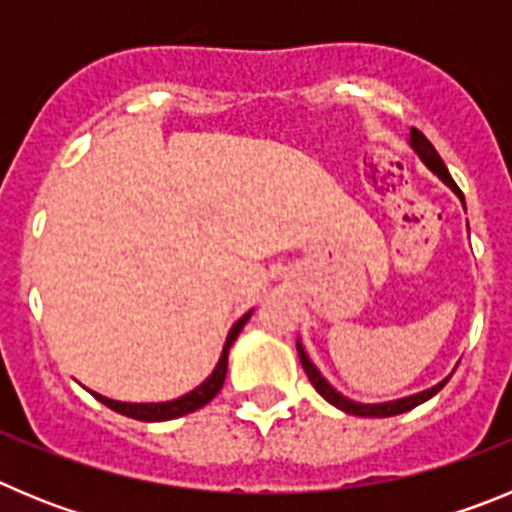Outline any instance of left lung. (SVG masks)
<instances>
[{
	"label": "left lung",
	"instance_id": "obj_1",
	"mask_svg": "<svg viewBox=\"0 0 512 512\" xmlns=\"http://www.w3.org/2000/svg\"><path fill=\"white\" fill-rule=\"evenodd\" d=\"M410 146L418 151V156L423 158V164L428 166L431 171H436L438 176H441L443 182L449 184L451 189H454L456 194L461 197V202H464V194H461V189L456 187V182L451 179L449 169H446V164L441 161V156H438V151L433 148V143L428 138H425L423 133H420L418 128L410 130ZM297 354H300V361H302V369H305L307 379L312 382V387L318 390V395H323L325 400L330 402V405H336L338 410H343V413H351V415H361V418H390V415H400V413H408V410L418 408L420 402L431 400L433 395H436L438 390H441L443 384L449 382V379H443V382H438L436 387H431V390L425 392H418V395H410V397H402V400H395V402H379V405H361V402H354L348 400V397H343L341 392H336L333 387H330L328 382L323 379V374L315 369V364H312L310 359H307L305 348H302V343H297Z\"/></svg>",
	"mask_w": 512,
	"mask_h": 512
}]
</instances>
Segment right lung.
I'll return each mask as SVG.
<instances>
[{
	"mask_svg": "<svg viewBox=\"0 0 512 512\" xmlns=\"http://www.w3.org/2000/svg\"><path fill=\"white\" fill-rule=\"evenodd\" d=\"M251 318V312H246L238 323L230 328L228 338H225V346H223V356H220V361H217L215 372L210 374V377L205 379V382L197 387V390H192L189 395L179 397V400H171V402H117V400H110V397H102L97 395V392H92L94 397H97L99 402H104L107 408L115 410V413H122L128 415V418H135V420H146V423H158V420H171V418H182V415L187 413H194V410H200L202 405H207V402L212 400V397L217 395V392L223 390V382H225V372H228V351L230 346H233V341L238 338V333H241V328L246 325V320Z\"/></svg>",
	"mask_w": 512,
	"mask_h": 512,
	"instance_id": "add662e5",
	"label": "right lung"
}]
</instances>
